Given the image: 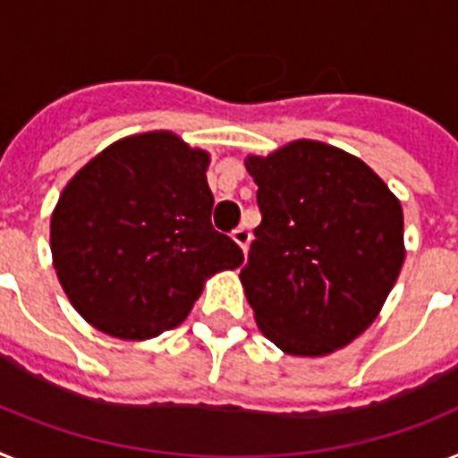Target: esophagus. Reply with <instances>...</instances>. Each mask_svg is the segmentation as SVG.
<instances>
[{
  "mask_svg": "<svg viewBox=\"0 0 458 458\" xmlns=\"http://www.w3.org/2000/svg\"><path fill=\"white\" fill-rule=\"evenodd\" d=\"M232 238H233V243L241 248V250H248V243H250V232L245 229V226H238V229H233L232 232Z\"/></svg>",
  "mask_w": 458,
  "mask_h": 458,
  "instance_id": "obj_1",
  "label": "esophagus"
}]
</instances>
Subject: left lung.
Listing matches in <instances>:
<instances>
[{"label": "left lung", "mask_w": 458, "mask_h": 458, "mask_svg": "<svg viewBox=\"0 0 458 458\" xmlns=\"http://www.w3.org/2000/svg\"><path fill=\"white\" fill-rule=\"evenodd\" d=\"M262 225L241 269L259 330L290 356H327L369 327L403 262V208L337 147L297 140L248 157Z\"/></svg>", "instance_id": "left-lung-1"}]
</instances>
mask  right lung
<instances>
[{
    "label": "right lung",
    "instance_id": "1",
    "mask_svg": "<svg viewBox=\"0 0 458 458\" xmlns=\"http://www.w3.org/2000/svg\"><path fill=\"white\" fill-rule=\"evenodd\" d=\"M208 154L173 133L119 140L72 177L51 217L58 281L90 325L149 339L187 318L243 250L215 232Z\"/></svg>",
    "mask_w": 458,
    "mask_h": 458
}]
</instances>
